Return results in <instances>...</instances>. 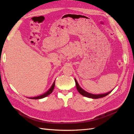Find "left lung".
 Listing matches in <instances>:
<instances>
[{"label": "left lung", "instance_id": "obj_1", "mask_svg": "<svg viewBox=\"0 0 134 134\" xmlns=\"http://www.w3.org/2000/svg\"><path fill=\"white\" fill-rule=\"evenodd\" d=\"M75 85H76V87L77 90L79 92L80 94H82V96L88 97V98H91L93 99H97V98H102V97H104L105 96H107L108 94L110 93L112 90L110 92L106 93H103V94H92V93H89L86 91H84L83 89L80 87V86L79 85L78 82H77L76 79L75 78Z\"/></svg>", "mask_w": 134, "mask_h": 134}]
</instances>
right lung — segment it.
Listing matches in <instances>:
<instances>
[{"mask_svg":"<svg viewBox=\"0 0 134 134\" xmlns=\"http://www.w3.org/2000/svg\"><path fill=\"white\" fill-rule=\"evenodd\" d=\"M55 80L54 81V82L53 83V84H52V86L51 87V88L49 89V90H48L46 92L43 93V94H41V95L38 96H36V97H28V98H30V99H41V98H44V97H47V96L50 94L52 92V91H53L54 89V87H55Z\"/></svg>","mask_w":134,"mask_h":134,"instance_id":"right-lung-1","label":"right lung"}]
</instances>
